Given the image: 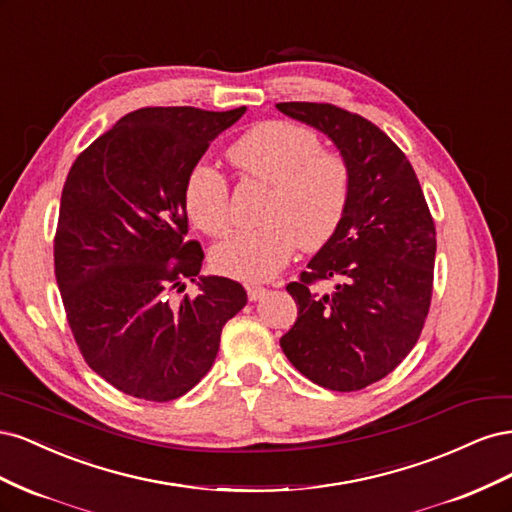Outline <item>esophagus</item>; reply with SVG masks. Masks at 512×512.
Segmentation results:
<instances>
[{"label":"esophagus","instance_id":"1","mask_svg":"<svg viewBox=\"0 0 512 512\" xmlns=\"http://www.w3.org/2000/svg\"><path fill=\"white\" fill-rule=\"evenodd\" d=\"M245 290H247V299H250V301H258V299H262V294L267 292V288H265V286H260V284H247V286H245Z\"/></svg>","mask_w":512,"mask_h":512}]
</instances>
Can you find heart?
Segmentation results:
<instances>
[{
    "label": "heart",
    "instance_id": "obj_1",
    "mask_svg": "<svg viewBox=\"0 0 512 512\" xmlns=\"http://www.w3.org/2000/svg\"><path fill=\"white\" fill-rule=\"evenodd\" d=\"M228 156L245 177L265 181L271 194L252 230H237L213 250L218 271L239 280H269L297 245L327 243L342 224L352 192L348 162L322 151L320 138L292 121H265L245 132ZM183 203L196 228L220 237L230 226L228 181L218 168L198 162L183 188Z\"/></svg>",
    "mask_w": 512,
    "mask_h": 512
}]
</instances>
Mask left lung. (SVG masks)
<instances>
[{"mask_svg":"<svg viewBox=\"0 0 512 512\" xmlns=\"http://www.w3.org/2000/svg\"><path fill=\"white\" fill-rule=\"evenodd\" d=\"M275 106L327 134L352 175L342 224L286 286L299 316L280 346L324 389L361 391L391 374L423 331L436 226L406 153L374 123L333 104ZM320 279L336 282L329 295L313 288Z\"/></svg>","mask_w":512,"mask_h":512,"instance_id":"8db88e82","label":"left lung"}]
</instances>
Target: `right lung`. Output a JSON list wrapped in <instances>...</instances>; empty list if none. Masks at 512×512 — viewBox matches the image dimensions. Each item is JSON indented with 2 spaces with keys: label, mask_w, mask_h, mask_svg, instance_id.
Returning <instances> with one entry per match:
<instances>
[{
  "label": "right lung",
  "mask_w": 512,
  "mask_h": 512,
  "mask_svg": "<svg viewBox=\"0 0 512 512\" xmlns=\"http://www.w3.org/2000/svg\"><path fill=\"white\" fill-rule=\"evenodd\" d=\"M245 106L213 113L147 106L121 117L74 160L55 232V277L83 359L121 393L170 401L211 369L224 324L247 294L228 277H198L183 188L213 138Z\"/></svg>",
  "instance_id": "obj_1"
}]
</instances>
